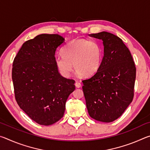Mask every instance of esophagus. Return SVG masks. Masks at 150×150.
Returning a JSON list of instances; mask_svg holds the SVG:
<instances>
[{"label": "esophagus", "mask_w": 150, "mask_h": 150, "mask_svg": "<svg viewBox=\"0 0 150 150\" xmlns=\"http://www.w3.org/2000/svg\"><path fill=\"white\" fill-rule=\"evenodd\" d=\"M75 85V87L77 88H80L81 87V84L79 82H78V81H76Z\"/></svg>", "instance_id": "1"}]
</instances>
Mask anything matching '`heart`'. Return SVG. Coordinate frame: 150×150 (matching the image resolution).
I'll return each mask as SVG.
<instances>
[{
	"label": "heart",
	"instance_id": "1",
	"mask_svg": "<svg viewBox=\"0 0 150 150\" xmlns=\"http://www.w3.org/2000/svg\"><path fill=\"white\" fill-rule=\"evenodd\" d=\"M62 56L55 59L58 70L64 77H69L73 70L76 75L91 76L99 70L103 60V49L99 43L85 38L70 41L61 50Z\"/></svg>",
	"mask_w": 150,
	"mask_h": 150
}]
</instances>
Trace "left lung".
I'll list each match as a JSON object with an SVG mask.
<instances>
[{
    "label": "left lung",
    "instance_id": "1",
    "mask_svg": "<svg viewBox=\"0 0 150 150\" xmlns=\"http://www.w3.org/2000/svg\"><path fill=\"white\" fill-rule=\"evenodd\" d=\"M89 35L103 40L104 56L99 70L82 81L86 105L91 118L111 122L122 115L133 100L135 63L120 38L107 32Z\"/></svg>",
    "mask_w": 150,
    "mask_h": 150
}]
</instances>
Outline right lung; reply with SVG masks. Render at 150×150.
Wrapping results in <instances>:
<instances>
[{
  "label": "right lung",
  "instance_id": "obj_1",
  "mask_svg": "<svg viewBox=\"0 0 150 150\" xmlns=\"http://www.w3.org/2000/svg\"><path fill=\"white\" fill-rule=\"evenodd\" d=\"M65 39L43 34L24 42L15 57L12 78L20 108L35 122L49 126L64 115L75 81L62 77L55 64L57 48Z\"/></svg>",
  "mask_w": 150,
  "mask_h": 150
}]
</instances>
